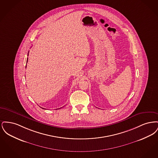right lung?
<instances>
[{"label": "right lung", "instance_id": "add662e5", "mask_svg": "<svg viewBox=\"0 0 158 158\" xmlns=\"http://www.w3.org/2000/svg\"><path fill=\"white\" fill-rule=\"evenodd\" d=\"M27 61H28V58H27ZM60 108H59V109H60ZM44 109V108H43Z\"/></svg>", "mask_w": 158, "mask_h": 158}]
</instances>
